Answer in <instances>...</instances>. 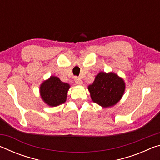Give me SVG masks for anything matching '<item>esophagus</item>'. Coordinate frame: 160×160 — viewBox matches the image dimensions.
I'll list each match as a JSON object with an SVG mask.
<instances>
[{
  "mask_svg": "<svg viewBox=\"0 0 160 160\" xmlns=\"http://www.w3.org/2000/svg\"><path fill=\"white\" fill-rule=\"evenodd\" d=\"M74 80L77 85H82V80H81V78H80L79 77H75Z\"/></svg>",
  "mask_w": 160,
  "mask_h": 160,
  "instance_id": "obj_1",
  "label": "esophagus"
}]
</instances>
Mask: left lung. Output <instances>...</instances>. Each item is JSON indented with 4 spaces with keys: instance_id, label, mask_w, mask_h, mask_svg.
Returning <instances> with one entry per match:
<instances>
[{
    "instance_id": "obj_1",
    "label": "left lung",
    "mask_w": 160,
    "mask_h": 160,
    "mask_svg": "<svg viewBox=\"0 0 160 160\" xmlns=\"http://www.w3.org/2000/svg\"><path fill=\"white\" fill-rule=\"evenodd\" d=\"M94 102L103 107L115 105L122 97L125 90L123 79L113 72H100L92 85L88 87Z\"/></svg>"
}]
</instances>
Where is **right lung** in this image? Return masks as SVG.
<instances>
[{
  "label": "right lung",
  "instance_id": "right-lung-1",
  "mask_svg": "<svg viewBox=\"0 0 160 160\" xmlns=\"http://www.w3.org/2000/svg\"><path fill=\"white\" fill-rule=\"evenodd\" d=\"M70 85L55 76L44 81L40 87V94L46 104L56 107L63 104L66 100Z\"/></svg>",
  "mask_w": 160,
  "mask_h": 160
}]
</instances>
